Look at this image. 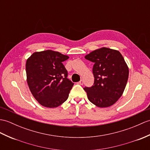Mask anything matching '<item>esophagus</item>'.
<instances>
[{
  "instance_id": "1",
  "label": "esophagus",
  "mask_w": 150,
  "mask_h": 150,
  "mask_svg": "<svg viewBox=\"0 0 150 150\" xmlns=\"http://www.w3.org/2000/svg\"><path fill=\"white\" fill-rule=\"evenodd\" d=\"M79 83L80 85H83V80H81V81H79Z\"/></svg>"
}]
</instances>
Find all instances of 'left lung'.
I'll use <instances>...</instances> for the list:
<instances>
[{
  "label": "left lung",
  "instance_id": "8db88e82",
  "mask_svg": "<svg viewBox=\"0 0 150 150\" xmlns=\"http://www.w3.org/2000/svg\"><path fill=\"white\" fill-rule=\"evenodd\" d=\"M85 58L94 62V83L83 88L89 100L98 107L112 105L123 95L129 74L122 55L117 50L103 47L91 52Z\"/></svg>",
  "mask_w": 150,
  "mask_h": 150
}]
</instances>
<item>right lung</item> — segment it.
Here are the masks:
<instances>
[{
	"label": "right lung",
	"mask_w": 150,
	"mask_h": 150,
	"mask_svg": "<svg viewBox=\"0 0 150 150\" xmlns=\"http://www.w3.org/2000/svg\"><path fill=\"white\" fill-rule=\"evenodd\" d=\"M68 56L47 50L36 52L26 62L27 82L33 96L41 105L54 108L64 103L74 83L62 62Z\"/></svg>",
	"instance_id": "right-lung-1"
}]
</instances>
